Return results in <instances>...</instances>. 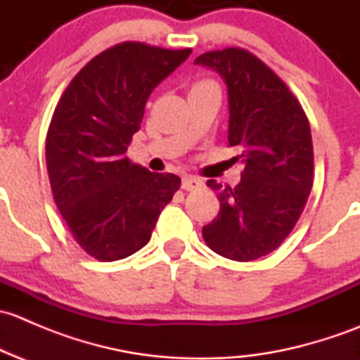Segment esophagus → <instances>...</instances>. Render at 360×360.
<instances>
[{
    "instance_id": "34e87169",
    "label": "esophagus",
    "mask_w": 360,
    "mask_h": 360,
    "mask_svg": "<svg viewBox=\"0 0 360 360\" xmlns=\"http://www.w3.org/2000/svg\"><path fill=\"white\" fill-rule=\"evenodd\" d=\"M181 186H183V190L186 191H195L202 186V181L195 176H184L183 184H181Z\"/></svg>"
}]
</instances>
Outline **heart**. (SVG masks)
<instances>
[{
  "instance_id": "obj_1",
  "label": "heart",
  "mask_w": 360,
  "mask_h": 360,
  "mask_svg": "<svg viewBox=\"0 0 360 360\" xmlns=\"http://www.w3.org/2000/svg\"><path fill=\"white\" fill-rule=\"evenodd\" d=\"M209 83H210V82H200V83H197V85H195V86H200V85H209Z\"/></svg>"
}]
</instances>
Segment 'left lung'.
I'll return each instance as SVG.
<instances>
[{"label": "left lung", "instance_id": "obj_1", "mask_svg": "<svg viewBox=\"0 0 360 360\" xmlns=\"http://www.w3.org/2000/svg\"><path fill=\"white\" fill-rule=\"evenodd\" d=\"M228 86V143L244 163L240 183L217 191L219 212L203 226L205 244L219 256L252 261L275 250L300 219L314 184L310 123L300 101L263 60L244 49L202 53Z\"/></svg>", "mask_w": 360, "mask_h": 360}]
</instances>
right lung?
<instances>
[{"label": "right lung", "instance_id": "1", "mask_svg": "<svg viewBox=\"0 0 360 360\" xmlns=\"http://www.w3.org/2000/svg\"><path fill=\"white\" fill-rule=\"evenodd\" d=\"M125 41L94 57L64 90L46 134L57 209L79 248L99 261L137 252L181 186L125 157L155 86L190 57Z\"/></svg>", "mask_w": 360, "mask_h": 360}]
</instances>
